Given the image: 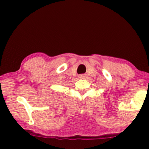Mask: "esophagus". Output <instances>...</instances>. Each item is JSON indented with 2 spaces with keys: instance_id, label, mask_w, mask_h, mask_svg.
Segmentation results:
<instances>
[{
  "instance_id": "esophagus-1",
  "label": "esophagus",
  "mask_w": 149,
  "mask_h": 149,
  "mask_svg": "<svg viewBox=\"0 0 149 149\" xmlns=\"http://www.w3.org/2000/svg\"><path fill=\"white\" fill-rule=\"evenodd\" d=\"M83 75H81V76H80V78H83Z\"/></svg>"
}]
</instances>
